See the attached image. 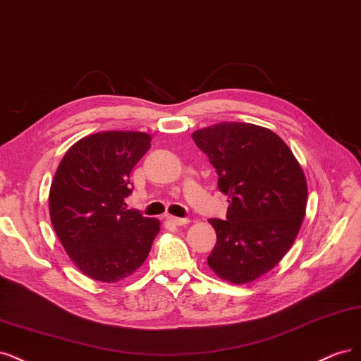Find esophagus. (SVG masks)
I'll use <instances>...</instances> for the list:
<instances>
[{"label":"esophagus","mask_w":361,"mask_h":361,"mask_svg":"<svg viewBox=\"0 0 361 361\" xmlns=\"http://www.w3.org/2000/svg\"><path fill=\"white\" fill-rule=\"evenodd\" d=\"M168 220L171 224H173V225H177V226H183V225H188L190 220L189 219H185V217H173V216H169L168 217Z\"/></svg>","instance_id":"34e87169"}]
</instances>
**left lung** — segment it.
I'll use <instances>...</instances> for the list:
<instances>
[{
  "mask_svg": "<svg viewBox=\"0 0 361 361\" xmlns=\"http://www.w3.org/2000/svg\"><path fill=\"white\" fill-rule=\"evenodd\" d=\"M192 137L229 197L226 220H208L217 235L208 267L226 282L249 283L294 244L307 205L305 172L282 139L257 124L224 121Z\"/></svg>",
  "mask_w": 361,
  "mask_h": 361,
  "instance_id": "obj_1",
  "label": "left lung"
}]
</instances>
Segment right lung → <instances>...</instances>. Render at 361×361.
Here are the masks:
<instances>
[{
	"mask_svg": "<svg viewBox=\"0 0 361 361\" xmlns=\"http://www.w3.org/2000/svg\"><path fill=\"white\" fill-rule=\"evenodd\" d=\"M144 132H100L79 139L56 168L49 216L78 269L99 282L133 274L160 231L157 219L127 210L130 172L151 147Z\"/></svg>",
	"mask_w": 361,
	"mask_h": 361,
	"instance_id": "1",
	"label": "right lung"
}]
</instances>
